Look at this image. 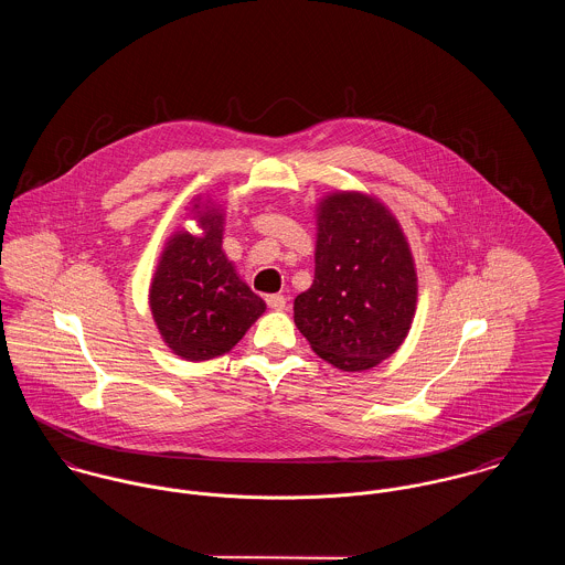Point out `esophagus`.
Returning <instances> with one entry per match:
<instances>
[{
    "mask_svg": "<svg viewBox=\"0 0 565 565\" xmlns=\"http://www.w3.org/2000/svg\"><path fill=\"white\" fill-rule=\"evenodd\" d=\"M265 302H267V307L274 309V311H282V309L287 307V298H285L282 294H271V296L265 298Z\"/></svg>",
    "mask_w": 565,
    "mask_h": 565,
    "instance_id": "1",
    "label": "esophagus"
}]
</instances>
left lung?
Returning a JSON list of instances; mask_svg holds the SVG:
<instances>
[{
  "label": "left lung",
  "mask_w": 565,
  "mask_h": 565,
  "mask_svg": "<svg viewBox=\"0 0 565 565\" xmlns=\"http://www.w3.org/2000/svg\"><path fill=\"white\" fill-rule=\"evenodd\" d=\"M316 278L294 302V322L326 363L363 372L406 339L417 307V269L403 226L363 191L316 204Z\"/></svg>",
  "instance_id": "left-lung-1"
}]
</instances>
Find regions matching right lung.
I'll return each instance as SVG.
<instances>
[{"label":"right lung","mask_w":565,"mask_h":565,"mask_svg":"<svg viewBox=\"0 0 565 565\" xmlns=\"http://www.w3.org/2000/svg\"><path fill=\"white\" fill-rule=\"evenodd\" d=\"M186 211L200 233L178 228L169 235L148 302L164 345L175 356L200 363L231 352L267 307L222 247V204L195 195Z\"/></svg>","instance_id":"1"}]
</instances>
